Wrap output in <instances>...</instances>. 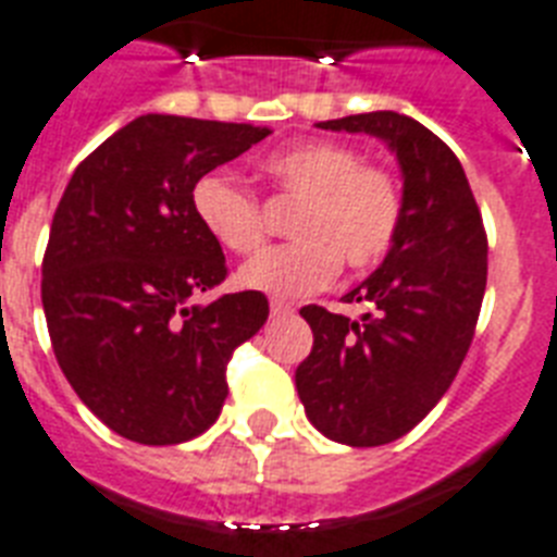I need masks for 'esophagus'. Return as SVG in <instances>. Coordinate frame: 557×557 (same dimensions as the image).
Returning a JSON list of instances; mask_svg holds the SVG:
<instances>
[{
	"label": "esophagus",
	"instance_id": "obj_1",
	"mask_svg": "<svg viewBox=\"0 0 557 557\" xmlns=\"http://www.w3.org/2000/svg\"><path fill=\"white\" fill-rule=\"evenodd\" d=\"M292 311H294L292 302L271 297V314H274V318H286V314H292Z\"/></svg>",
	"mask_w": 557,
	"mask_h": 557
}]
</instances>
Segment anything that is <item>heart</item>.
I'll return each instance as SVG.
<instances>
[{"label": "heart", "instance_id": "heart-1", "mask_svg": "<svg viewBox=\"0 0 557 557\" xmlns=\"http://www.w3.org/2000/svg\"><path fill=\"white\" fill-rule=\"evenodd\" d=\"M260 174L283 200L292 243L265 248L237 271V283L274 297H300L329 286L341 269L377 265L404 223V191L383 165L334 139H306L263 157ZM191 211L202 232L232 255L255 251L265 237L255 191L228 171H206L191 185Z\"/></svg>", "mask_w": 557, "mask_h": 557}]
</instances>
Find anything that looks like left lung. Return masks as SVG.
Wrapping results in <instances>:
<instances>
[{"mask_svg": "<svg viewBox=\"0 0 557 557\" xmlns=\"http://www.w3.org/2000/svg\"><path fill=\"white\" fill-rule=\"evenodd\" d=\"M383 139L404 171V223L381 269L343 302L360 320L302 306L314 346L294 383L311 426L346 446H383L418 426L451 386L486 292V232L463 165L395 111L318 122Z\"/></svg>", "mask_w": 557, "mask_h": 557, "instance_id": "left-lung-1", "label": "left lung"}]
</instances>
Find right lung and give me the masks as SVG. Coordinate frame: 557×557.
<instances>
[{"label":"right lung","mask_w":557,"mask_h":557,"mask_svg":"<svg viewBox=\"0 0 557 557\" xmlns=\"http://www.w3.org/2000/svg\"><path fill=\"white\" fill-rule=\"evenodd\" d=\"M269 128L146 114L76 165L42 260L53 355L108 429L146 446L202 435L228 395L234 349L269 320L260 292L194 297L225 280L191 185Z\"/></svg>","instance_id":"1"}]
</instances>
